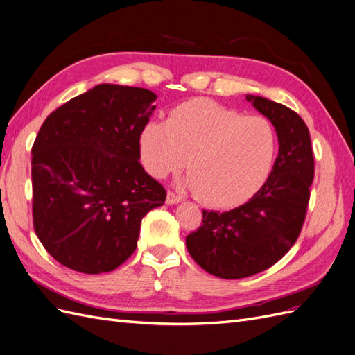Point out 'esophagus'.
Returning a JSON list of instances; mask_svg holds the SVG:
<instances>
[{"instance_id": "esophagus-1", "label": "esophagus", "mask_w": 355, "mask_h": 355, "mask_svg": "<svg viewBox=\"0 0 355 355\" xmlns=\"http://www.w3.org/2000/svg\"><path fill=\"white\" fill-rule=\"evenodd\" d=\"M180 202H181V198L177 196L175 193H173V191H168L166 193V203L168 205H177Z\"/></svg>"}]
</instances>
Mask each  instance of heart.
Listing matches in <instances>:
<instances>
[{
	"label": "heart",
	"instance_id": "b5f03b06",
	"mask_svg": "<svg viewBox=\"0 0 355 355\" xmlns=\"http://www.w3.org/2000/svg\"><path fill=\"white\" fill-rule=\"evenodd\" d=\"M140 159L155 178L186 165L181 186L214 208L246 202L264 184L277 153V134L264 116H245L207 98L181 103L166 122L150 121L140 132Z\"/></svg>",
	"mask_w": 355,
	"mask_h": 355
}]
</instances>
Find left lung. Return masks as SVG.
I'll return each instance as SVG.
<instances>
[{
	"instance_id": "obj_1",
	"label": "left lung",
	"mask_w": 355,
	"mask_h": 355,
	"mask_svg": "<svg viewBox=\"0 0 355 355\" xmlns=\"http://www.w3.org/2000/svg\"><path fill=\"white\" fill-rule=\"evenodd\" d=\"M277 132L279 155L262 187L240 207L203 211L199 230L186 237L191 258L221 279L254 276L289 252L310 200L314 156L302 118L280 103L246 94Z\"/></svg>"
}]
</instances>
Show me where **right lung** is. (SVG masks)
I'll use <instances>...</instances> for the list:
<instances>
[{"mask_svg": "<svg viewBox=\"0 0 355 355\" xmlns=\"http://www.w3.org/2000/svg\"><path fill=\"white\" fill-rule=\"evenodd\" d=\"M157 96L100 84L44 121L32 147L33 228L62 266L100 274L137 248L140 224L166 191L143 169L140 132Z\"/></svg>", "mask_w": 355, "mask_h": 355, "instance_id": "right-lung-1", "label": "right lung"}]
</instances>
